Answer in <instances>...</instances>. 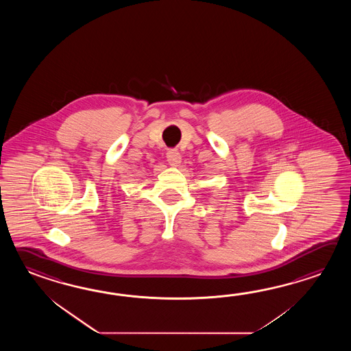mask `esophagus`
I'll return each instance as SVG.
<instances>
[{
    "instance_id": "1",
    "label": "esophagus",
    "mask_w": 351,
    "mask_h": 351,
    "mask_svg": "<svg viewBox=\"0 0 351 351\" xmlns=\"http://www.w3.org/2000/svg\"><path fill=\"white\" fill-rule=\"evenodd\" d=\"M167 160L173 167H177L182 162V156L177 149H169L167 152Z\"/></svg>"
}]
</instances>
